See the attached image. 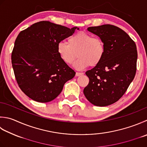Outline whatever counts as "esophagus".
<instances>
[{
	"label": "esophagus",
	"mask_w": 147,
	"mask_h": 147,
	"mask_svg": "<svg viewBox=\"0 0 147 147\" xmlns=\"http://www.w3.org/2000/svg\"><path fill=\"white\" fill-rule=\"evenodd\" d=\"M83 73H78V72H76V76H82V75H83Z\"/></svg>",
	"instance_id": "34e87169"
}]
</instances>
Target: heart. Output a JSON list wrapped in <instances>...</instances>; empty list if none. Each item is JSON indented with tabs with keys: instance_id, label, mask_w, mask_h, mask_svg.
I'll use <instances>...</instances> for the list:
<instances>
[{
	"instance_id": "obj_1",
	"label": "heart",
	"mask_w": 147,
	"mask_h": 147,
	"mask_svg": "<svg viewBox=\"0 0 147 147\" xmlns=\"http://www.w3.org/2000/svg\"><path fill=\"white\" fill-rule=\"evenodd\" d=\"M57 53L65 64H74L78 70H83L89 65L95 67L99 65L104 58L106 48L105 43L99 37H93L85 32H80L69 37L67 44L60 42L57 45Z\"/></svg>"
}]
</instances>
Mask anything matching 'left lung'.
Returning a JSON list of instances; mask_svg holds the SVG:
<instances>
[{"mask_svg": "<svg viewBox=\"0 0 147 147\" xmlns=\"http://www.w3.org/2000/svg\"><path fill=\"white\" fill-rule=\"evenodd\" d=\"M87 30L102 40L106 52L102 62L85 73L89 83L83 93L92 104L106 106L121 98L133 82L136 72V45L116 26L102 25Z\"/></svg>", "mask_w": 147, "mask_h": 147, "instance_id": "8db88e82", "label": "left lung"}]
</instances>
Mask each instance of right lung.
<instances>
[{
	"mask_svg": "<svg viewBox=\"0 0 147 147\" xmlns=\"http://www.w3.org/2000/svg\"><path fill=\"white\" fill-rule=\"evenodd\" d=\"M72 28L41 21L20 32L14 42L11 62L19 87L35 101L48 102L61 92L76 73L57 53V45L73 35Z\"/></svg>",
	"mask_w": 147,
	"mask_h": 147,
	"instance_id": "1",
	"label": "right lung"
}]
</instances>
